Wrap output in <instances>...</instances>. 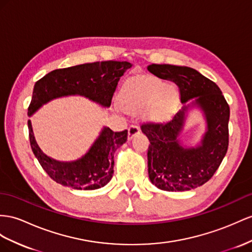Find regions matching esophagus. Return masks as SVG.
Instances as JSON below:
<instances>
[{"mask_svg":"<svg viewBox=\"0 0 252 252\" xmlns=\"http://www.w3.org/2000/svg\"><path fill=\"white\" fill-rule=\"evenodd\" d=\"M139 132H140V130L137 126H135V125L131 126L127 130V139L132 140L135 136H136V135L139 134Z\"/></svg>","mask_w":252,"mask_h":252,"instance_id":"obj_1","label":"esophagus"}]
</instances>
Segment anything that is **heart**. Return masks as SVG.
<instances>
[{
    "label": "heart",
    "instance_id": "b5f03b06",
    "mask_svg": "<svg viewBox=\"0 0 252 252\" xmlns=\"http://www.w3.org/2000/svg\"><path fill=\"white\" fill-rule=\"evenodd\" d=\"M120 107L127 114L138 115L153 125H164L178 112L181 94L177 86L166 84L151 75H139L127 80L118 93Z\"/></svg>",
    "mask_w": 252,
    "mask_h": 252
}]
</instances>
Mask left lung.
Wrapping results in <instances>:
<instances>
[{"label":"left lung","mask_w":252,"mask_h":252,"mask_svg":"<svg viewBox=\"0 0 252 252\" xmlns=\"http://www.w3.org/2000/svg\"><path fill=\"white\" fill-rule=\"evenodd\" d=\"M148 71L162 80L176 83L181 94L182 108L166 125H144L150 141L148 175L153 185L166 191L197 189L213 177L227 153L230 108L221 90L197 70L175 64L152 63ZM202 113L206 128L196 144L181 137L189 113Z\"/></svg>","instance_id":"8db88e82"}]
</instances>
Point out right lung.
<instances>
[{
	"label": "right lung",
	"instance_id": "obj_1",
	"mask_svg": "<svg viewBox=\"0 0 252 252\" xmlns=\"http://www.w3.org/2000/svg\"><path fill=\"white\" fill-rule=\"evenodd\" d=\"M133 64L128 62H95L51 71L36 82L28 111L32 117L38 109L55 99L84 96L108 108L120 77ZM30 143L36 158L56 183L77 190H94L105 186L113 178L114 154L127 138V131L113 132L103 126L85 154L70 162H61L44 154L34 136L29 119Z\"/></svg>",
	"mask_w": 252,
	"mask_h": 252
}]
</instances>
